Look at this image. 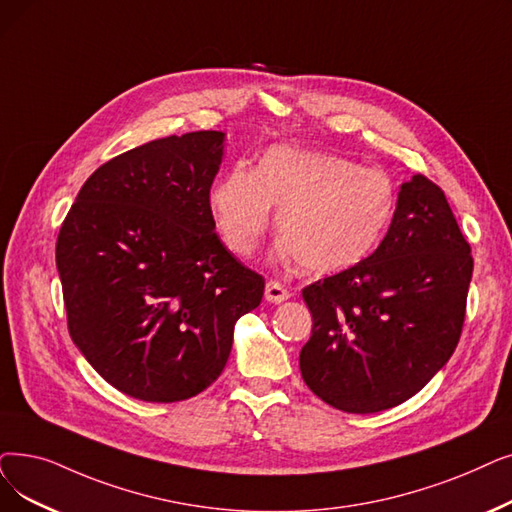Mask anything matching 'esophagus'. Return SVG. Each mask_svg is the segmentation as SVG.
Returning <instances> with one entry per match:
<instances>
[{"label": "esophagus", "instance_id": "esophagus-1", "mask_svg": "<svg viewBox=\"0 0 512 512\" xmlns=\"http://www.w3.org/2000/svg\"><path fill=\"white\" fill-rule=\"evenodd\" d=\"M288 297H291V293H288V288L276 280H270L268 284H265V299H268L270 303H282L286 301Z\"/></svg>", "mask_w": 512, "mask_h": 512}]
</instances>
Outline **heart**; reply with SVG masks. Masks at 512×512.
Wrapping results in <instances>:
<instances>
[{
	"mask_svg": "<svg viewBox=\"0 0 512 512\" xmlns=\"http://www.w3.org/2000/svg\"><path fill=\"white\" fill-rule=\"evenodd\" d=\"M397 205L391 177L332 152L278 146L257 169L234 165L213 184L209 207L226 247L251 257L274 209L276 257L307 272L339 274L364 261L385 236Z\"/></svg>",
	"mask_w": 512,
	"mask_h": 512,
	"instance_id": "heart-1",
	"label": "heart"
}]
</instances>
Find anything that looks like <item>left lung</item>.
I'll list each match as a JSON object with an SVG mask.
<instances>
[{
  "label": "left lung",
  "mask_w": 512,
  "mask_h": 512,
  "mask_svg": "<svg viewBox=\"0 0 512 512\" xmlns=\"http://www.w3.org/2000/svg\"><path fill=\"white\" fill-rule=\"evenodd\" d=\"M471 276V244L446 194L412 175L376 251L303 288L314 318L299 355L305 385L349 414L406 402L452 358Z\"/></svg>",
  "instance_id": "1"
}]
</instances>
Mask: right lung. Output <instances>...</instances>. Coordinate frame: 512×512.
<instances>
[{
	"label": "right lung",
	"instance_id": "right-lung-1",
	"mask_svg": "<svg viewBox=\"0 0 512 512\" xmlns=\"http://www.w3.org/2000/svg\"><path fill=\"white\" fill-rule=\"evenodd\" d=\"M226 133L152 140L98 167L62 221L56 265L73 343L142 402L205 391L265 280L215 234L209 192Z\"/></svg>",
	"mask_w": 512,
	"mask_h": 512
}]
</instances>
